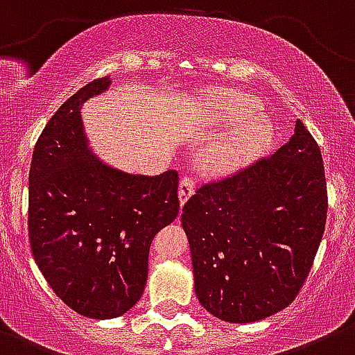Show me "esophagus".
Here are the masks:
<instances>
[{
    "label": "esophagus",
    "mask_w": 355,
    "mask_h": 355,
    "mask_svg": "<svg viewBox=\"0 0 355 355\" xmlns=\"http://www.w3.org/2000/svg\"><path fill=\"white\" fill-rule=\"evenodd\" d=\"M195 191V180L190 178V175H183L180 181V202L181 205L191 197V193Z\"/></svg>",
    "instance_id": "obj_1"
}]
</instances>
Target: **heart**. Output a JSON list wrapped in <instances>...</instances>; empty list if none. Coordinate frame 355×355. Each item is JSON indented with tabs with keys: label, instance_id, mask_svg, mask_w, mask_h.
I'll return each mask as SVG.
<instances>
[{
	"label": "heart",
	"instance_id": "b5f03b06",
	"mask_svg": "<svg viewBox=\"0 0 355 355\" xmlns=\"http://www.w3.org/2000/svg\"><path fill=\"white\" fill-rule=\"evenodd\" d=\"M198 104L202 116L207 120L225 127L237 125L202 155V164L207 171H234L268 148L273 132L272 121L265 114H258L261 104L254 96L211 89L202 92Z\"/></svg>",
	"mask_w": 355,
	"mask_h": 355
}]
</instances>
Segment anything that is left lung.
<instances>
[{
	"mask_svg": "<svg viewBox=\"0 0 355 355\" xmlns=\"http://www.w3.org/2000/svg\"><path fill=\"white\" fill-rule=\"evenodd\" d=\"M322 155L296 120L272 157L212 181L184 204L195 293L226 322H256L286 309L302 289L324 234Z\"/></svg>",
	"mask_w": 355,
	"mask_h": 355,
	"instance_id": "1",
	"label": "left lung"
}]
</instances>
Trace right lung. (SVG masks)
Returning a JSON list of instances; mask_svg holds the SVG:
<instances>
[{
  "instance_id": "add662e5",
  "label": "right lung",
  "mask_w": 355,
  "mask_h": 355,
  "mask_svg": "<svg viewBox=\"0 0 355 355\" xmlns=\"http://www.w3.org/2000/svg\"><path fill=\"white\" fill-rule=\"evenodd\" d=\"M110 85V76L94 80L57 110L29 168L35 261L53 293L89 319L120 317L139 302L151 241L180 212L178 172L129 174L90 150L82 104Z\"/></svg>"
}]
</instances>
